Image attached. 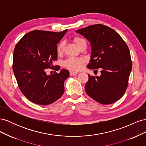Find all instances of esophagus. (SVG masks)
I'll return each mask as SVG.
<instances>
[{"label": "esophagus", "instance_id": "esophagus-1", "mask_svg": "<svg viewBox=\"0 0 146 146\" xmlns=\"http://www.w3.org/2000/svg\"><path fill=\"white\" fill-rule=\"evenodd\" d=\"M78 74L77 72H75V71H70V75L71 76H76V75H77Z\"/></svg>", "mask_w": 146, "mask_h": 146}]
</instances>
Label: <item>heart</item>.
<instances>
[{
  "label": "heart",
  "instance_id": "b5f03b06",
  "mask_svg": "<svg viewBox=\"0 0 146 146\" xmlns=\"http://www.w3.org/2000/svg\"><path fill=\"white\" fill-rule=\"evenodd\" d=\"M74 42L76 44V46L79 48L83 44L86 43L85 39L80 36H76L74 38ZM64 42L61 41L59 42L56 47V52L58 54H61L64 50ZM84 62V60L82 58H75V57H69L66 60L64 65L66 68H67L70 70H78L82 67V64Z\"/></svg>",
  "mask_w": 146,
  "mask_h": 146
}]
</instances>
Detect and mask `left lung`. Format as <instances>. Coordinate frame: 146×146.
<instances>
[{"label":"left lung","instance_id":"1","mask_svg":"<svg viewBox=\"0 0 146 146\" xmlns=\"http://www.w3.org/2000/svg\"><path fill=\"white\" fill-rule=\"evenodd\" d=\"M76 32L91 44V55L88 68L102 69L100 77L88 75L86 92L101 104L114 103L124 94L132 68L127 44L115 30L103 24L90 25Z\"/></svg>","mask_w":146,"mask_h":146}]
</instances>
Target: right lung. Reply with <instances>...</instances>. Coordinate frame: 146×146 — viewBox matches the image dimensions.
<instances>
[{
  "label": "right lung",
  "instance_id": "right-lung-1",
  "mask_svg": "<svg viewBox=\"0 0 146 146\" xmlns=\"http://www.w3.org/2000/svg\"><path fill=\"white\" fill-rule=\"evenodd\" d=\"M67 31L35 30L17 43L13 52V72L22 93L33 103L50 104L63 94L64 82L69 77L68 70L62 69L60 73L47 76L46 69H60L52 64L57 60V44Z\"/></svg>",
  "mask_w": 146,
  "mask_h": 146
}]
</instances>
